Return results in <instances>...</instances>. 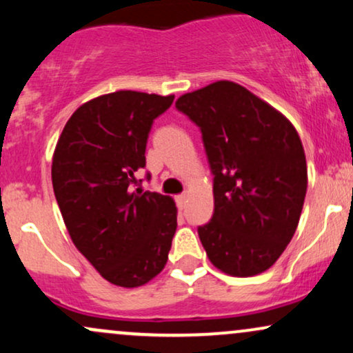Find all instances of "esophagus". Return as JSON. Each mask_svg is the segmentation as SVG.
I'll return each mask as SVG.
<instances>
[{"instance_id": "1", "label": "esophagus", "mask_w": 353, "mask_h": 353, "mask_svg": "<svg viewBox=\"0 0 353 353\" xmlns=\"http://www.w3.org/2000/svg\"><path fill=\"white\" fill-rule=\"evenodd\" d=\"M176 204L179 209L185 208V194H181V196L176 197Z\"/></svg>"}]
</instances>
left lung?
Masks as SVG:
<instances>
[{
	"mask_svg": "<svg viewBox=\"0 0 353 353\" xmlns=\"http://www.w3.org/2000/svg\"><path fill=\"white\" fill-rule=\"evenodd\" d=\"M202 132L214 214L197 232L209 261L234 277L275 264L294 237L307 192L302 141L290 121L232 81L181 96Z\"/></svg>",
	"mask_w": 353,
	"mask_h": 353,
	"instance_id": "left-lung-1",
	"label": "left lung"
}]
</instances>
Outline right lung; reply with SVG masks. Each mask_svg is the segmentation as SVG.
Listing matches in <instances>:
<instances>
[{
    "instance_id": "obj_1",
    "label": "right lung",
    "mask_w": 353,
    "mask_h": 353,
    "mask_svg": "<svg viewBox=\"0 0 353 353\" xmlns=\"http://www.w3.org/2000/svg\"><path fill=\"white\" fill-rule=\"evenodd\" d=\"M174 96L116 91L72 112L52 156V189L76 249L108 282L139 287L164 269L177 228L171 197L134 189L152 123ZM149 179V174H148Z\"/></svg>"
}]
</instances>
